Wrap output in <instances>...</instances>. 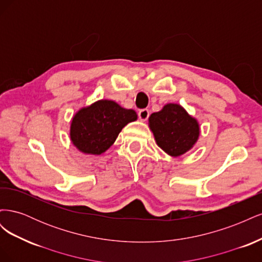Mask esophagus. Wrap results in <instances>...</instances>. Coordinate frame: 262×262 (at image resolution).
<instances>
[{"label": "esophagus", "mask_w": 262, "mask_h": 262, "mask_svg": "<svg viewBox=\"0 0 262 262\" xmlns=\"http://www.w3.org/2000/svg\"><path fill=\"white\" fill-rule=\"evenodd\" d=\"M148 116H149V112H148V109H146V108H144V109H141L140 112H139V118L141 119L142 121H145V120H147Z\"/></svg>", "instance_id": "obj_1"}]
</instances>
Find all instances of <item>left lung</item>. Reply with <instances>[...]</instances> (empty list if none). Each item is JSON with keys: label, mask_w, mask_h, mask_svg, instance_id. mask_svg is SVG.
<instances>
[{"label": "left lung", "mask_w": 262, "mask_h": 262, "mask_svg": "<svg viewBox=\"0 0 262 262\" xmlns=\"http://www.w3.org/2000/svg\"><path fill=\"white\" fill-rule=\"evenodd\" d=\"M156 143L171 156H180L199 138V123L177 104H168L148 118Z\"/></svg>", "instance_id": "obj_1"}]
</instances>
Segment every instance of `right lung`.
Masks as SVG:
<instances>
[{
    "instance_id": "right-lung-1",
    "label": "right lung",
    "mask_w": 262,
    "mask_h": 262,
    "mask_svg": "<svg viewBox=\"0 0 262 262\" xmlns=\"http://www.w3.org/2000/svg\"><path fill=\"white\" fill-rule=\"evenodd\" d=\"M137 113L113 100H99L82 108L71 123L73 144L86 154L100 155L114 144L123 126L137 120Z\"/></svg>"
}]
</instances>
